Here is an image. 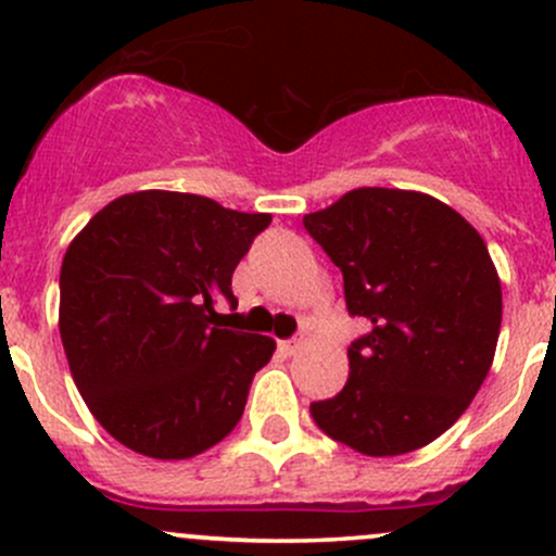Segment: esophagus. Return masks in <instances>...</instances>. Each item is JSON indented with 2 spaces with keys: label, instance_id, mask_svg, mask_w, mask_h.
I'll return each instance as SVG.
<instances>
[{
  "label": "esophagus",
  "instance_id": "34e87169",
  "mask_svg": "<svg viewBox=\"0 0 556 556\" xmlns=\"http://www.w3.org/2000/svg\"><path fill=\"white\" fill-rule=\"evenodd\" d=\"M299 350H301V341H295V339L279 341V352H282V355H295Z\"/></svg>",
  "mask_w": 556,
  "mask_h": 556
}]
</instances>
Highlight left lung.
Instances as JSON below:
<instances>
[{"instance_id":"1","label":"left lung","mask_w":556,"mask_h":556,"mask_svg":"<svg viewBox=\"0 0 556 556\" xmlns=\"http://www.w3.org/2000/svg\"><path fill=\"white\" fill-rule=\"evenodd\" d=\"M344 277L350 379L312 403L325 435L368 457L428 446L470 406L495 357L503 293L484 239L459 212L417 190L357 188L304 215Z\"/></svg>"}]
</instances>
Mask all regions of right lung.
<instances>
[{"instance_id":"add662e5","label":"right lung","mask_w":556,"mask_h":556,"mask_svg":"<svg viewBox=\"0 0 556 556\" xmlns=\"http://www.w3.org/2000/svg\"><path fill=\"white\" fill-rule=\"evenodd\" d=\"M271 215L206 195L139 190L110 201L61 263L59 330L97 422L128 450L188 459L226 439L274 339L223 328L233 268Z\"/></svg>"}]
</instances>
